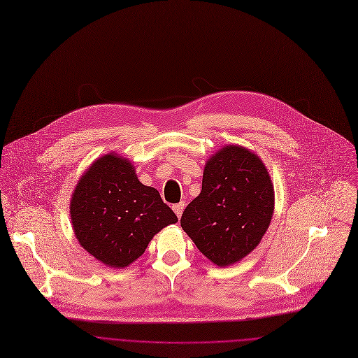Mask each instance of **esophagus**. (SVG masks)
Wrapping results in <instances>:
<instances>
[{
  "label": "esophagus",
  "instance_id": "esophagus-1",
  "mask_svg": "<svg viewBox=\"0 0 358 358\" xmlns=\"http://www.w3.org/2000/svg\"><path fill=\"white\" fill-rule=\"evenodd\" d=\"M173 210H174V213L177 214V217L180 218V217H181V214H182V211H184V203L174 204V206H173Z\"/></svg>",
  "mask_w": 358,
  "mask_h": 358
}]
</instances>
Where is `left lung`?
<instances>
[{
    "label": "left lung",
    "instance_id": "8db88e82",
    "mask_svg": "<svg viewBox=\"0 0 358 358\" xmlns=\"http://www.w3.org/2000/svg\"><path fill=\"white\" fill-rule=\"evenodd\" d=\"M273 211L274 188L263 161L227 145L207 161L201 192L184 210L181 227L208 259L225 267L258 245Z\"/></svg>",
    "mask_w": 358,
    "mask_h": 358
}]
</instances>
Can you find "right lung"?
<instances>
[{
    "label": "right lung",
    "instance_id": "1",
    "mask_svg": "<svg viewBox=\"0 0 358 358\" xmlns=\"http://www.w3.org/2000/svg\"><path fill=\"white\" fill-rule=\"evenodd\" d=\"M70 210L81 247L114 268L136 262L158 231L178 221L159 192L141 184L131 162L117 154L92 162Z\"/></svg>",
    "mask_w": 358,
    "mask_h": 358
}]
</instances>
